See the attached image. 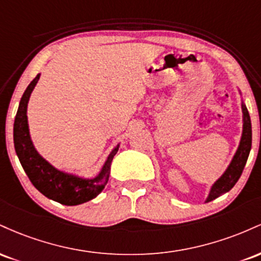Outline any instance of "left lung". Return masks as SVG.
<instances>
[{
  "instance_id": "1",
  "label": "left lung",
  "mask_w": 261,
  "mask_h": 261,
  "mask_svg": "<svg viewBox=\"0 0 261 261\" xmlns=\"http://www.w3.org/2000/svg\"><path fill=\"white\" fill-rule=\"evenodd\" d=\"M242 112H243V133H242L238 149H237L234 157H233L226 172L211 187L206 202L212 201V200L217 199L218 196L229 191L230 189L234 187L236 182L238 181L242 173H243L251 148V122L249 113H248V109L244 106V103H242Z\"/></svg>"
}]
</instances>
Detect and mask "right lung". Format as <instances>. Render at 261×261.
<instances>
[{"instance_id": "add662e5", "label": "right lung", "mask_w": 261, "mask_h": 261, "mask_svg": "<svg viewBox=\"0 0 261 261\" xmlns=\"http://www.w3.org/2000/svg\"><path fill=\"white\" fill-rule=\"evenodd\" d=\"M39 79H40V73L37 74L31 85L27 87L22 99L19 101L13 126L14 149L29 180L43 195L62 205H80V203L94 199L106 188L109 180L110 166H112L114 155L118 152L119 145L108 155L99 174L92 179L68 174L62 170L56 169L46 160H44L33 145L31 135H29L28 116H27L29 98Z\"/></svg>"}]
</instances>
